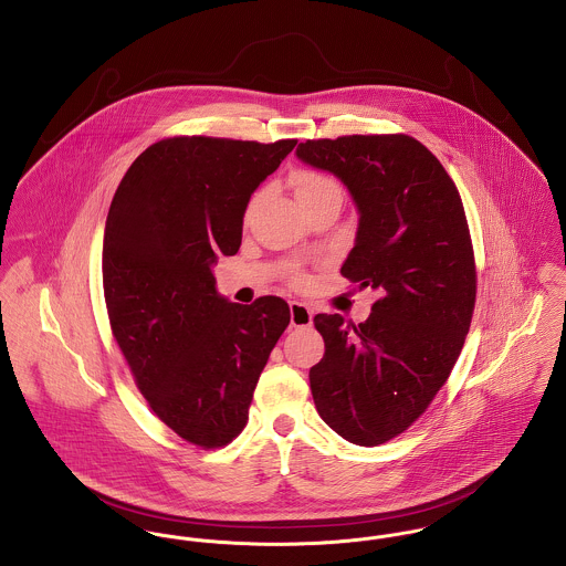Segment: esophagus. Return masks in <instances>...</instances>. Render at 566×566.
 Listing matches in <instances>:
<instances>
[{
  "instance_id": "obj_1",
  "label": "esophagus",
  "mask_w": 566,
  "mask_h": 566,
  "mask_svg": "<svg viewBox=\"0 0 566 566\" xmlns=\"http://www.w3.org/2000/svg\"><path fill=\"white\" fill-rule=\"evenodd\" d=\"M291 325L297 329H305L312 325V310L302 302H291Z\"/></svg>"
}]
</instances>
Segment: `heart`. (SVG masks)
<instances>
[{
    "mask_svg": "<svg viewBox=\"0 0 566 566\" xmlns=\"http://www.w3.org/2000/svg\"><path fill=\"white\" fill-rule=\"evenodd\" d=\"M293 189H295V196L297 200L302 202V207H310L323 198H329V196H343V189L338 185V180L334 176L325 175L321 170H300L297 175L293 176ZM259 200H261V193H254L252 200L248 202V209H245V221L254 216L256 207H259ZM289 282L293 286H304L307 282V275H305L304 269L293 264L289 269Z\"/></svg>",
    "mask_w": 566,
    "mask_h": 566,
    "instance_id": "b5f03b06",
    "label": "heart"
}]
</instances>
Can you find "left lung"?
<instances>
[{"label":"left lung","mask_w":566,"mask_h":566,"mask_svg":"<svg viewBox=\"0 0 566 566\" xmlns=\"http://www.w3.org/2000/svg\"><path fill=\"white\" fill-rule=\"evenodd\" d=\"M297 157L338 176L359 209L340 273L379 300L364 323L316 314L318 416L350 443L405 433L448 381L476 304V261L454 180L405 133L305 139Z\"/></svg>","instance_id":"8db88e82"}]
</instances>
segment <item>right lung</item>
I'll list each match as a JSON object with an SVG mask.
<instances>
[{
  "label": "right lung",
  "instance_id": "obj_1",
  "mask_svg": "<svg viewBox=\"0 0 566 566\" xmlns=\"http://www.w3.org/2000/svg\"><path fill=\"white\" fill-rule=\"evenodd\" d=\"M297 139L175 135L123 176L105 223L103 293L112 334L155 416L213 450L239 436L289 304L219 297L211 264L241 245L250 196Z\"/></svg>",
  "mask_w": 566,
  "mask_h": 566
}]
</instances>
